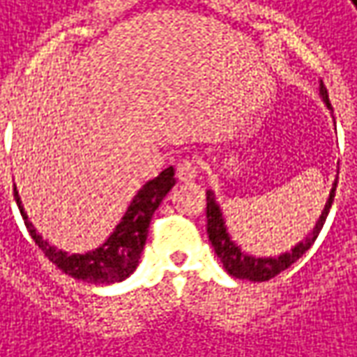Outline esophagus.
<instances>
[{"label": "esophagus", "instance_id": "obj_1", "mask_svg": "<svg viewBox=\"0 0 357 357\" xmlns=\"http://www.w3.org/2000/svg\"><path fill=\"white\" fill-rule=\"evenodd\" d=\"M176 178L181 183H188V181H194L197 178V165H195L194 160H183V162L178 163L176 167Z\"/></svg>", "mask_w": 357, "mask_h": 357}]
</instances>
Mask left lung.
<instances>
[{"label": "left lung", "instance_id": "left-lung-1", "mask_svg": "<svg viewBox=\"0 0 357 357\" xmlns=\"http://www.w3.org/2000/svg\"><path fill=\"white\" fill-rule=\"evenodd\" d=\"M319 96H321V100L326 101V105L332 109V103H330V98H328V89H326L324 84H319ZM335 188H337V181H333L330 199H328L326 208L321 211V215H319L314 231L305 240L300 241L291 252H286V254H282V256L278 257H254L250 256V254H245V252H241L240 248L231 241L229 234H227L224 215H222V209H220L218 202H215V195H213V192L208 190V194H206V202H208V208H206V213H208V236L211 245H213V250H215V254H218V257L224 264L225 271L229 275L238 278V280L268 282L271 278H275L278 273L287 270L294 261H298L312 248V243L319 236L321 227L326 224V218L330 213V208H332Z\"/></svg>", "mask_w": 357, "mask_h": 357}]
</instances>
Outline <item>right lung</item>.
<instances>
[{"mask_svg":"<svg viewBox=\"0 0 357 357\" xmlns=\"http://www.w3.org/2000/svg\"><path fill=\"white\" fill-rule=\"evenodd\" d=\"M176 185L174 167L163 169L158 178L149 179L148 183L137 192L132 199L128 211L123 213L121 222L116 225L114 234L93 252L87 254H66L61 250H55L36 231V227L27 220L22 199L15 192V202L20 206L22 218L29 236L38 243V248L45 254V257L55 264L61 271L75 280H84L89 284H116L126 278H130L133 270L139 264V256L144 252V245L148 240L149 222L153 211L162 204L165 194Z\"/></svg>","mask_w":357,"mask_h":357,"instance_id":"obj_1","label":"right lung"}]
</instances>
